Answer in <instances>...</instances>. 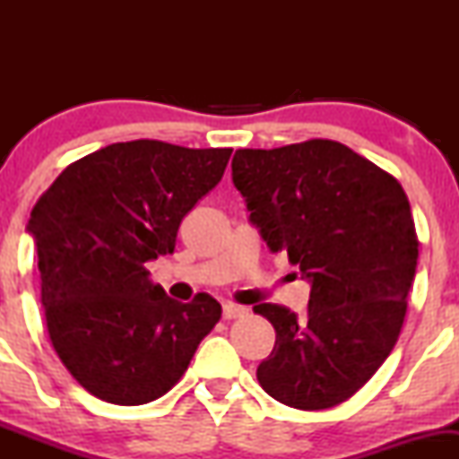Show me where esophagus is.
I'll list each match as a JSON object with an SVG mask.
<instances>
[{"instance_id": "obj_1", "label": "esophagus", "mask_w": 459, "mask_h": 459, "mask_svg": "<svg viewBox=\"0 0 459 459\" xmlns=\"http://www.w3.org/2000/svg\"><path fill=\"white\" fill-rule=\"evenodd\" d=\"M247 308L244 307H237V304H224L222 307V317L224 319H237L241 317V315H246Z\"/></svg>"}]
</instances>
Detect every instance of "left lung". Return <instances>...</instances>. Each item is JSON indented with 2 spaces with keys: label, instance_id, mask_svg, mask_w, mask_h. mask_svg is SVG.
<instances>
[{
  "label": "left lung",
  "instance_id": "1",
  "mask_svg": "<svg viewBox=\"0 0 459 459\" xmlns=\"http://www.w3.org/2000/svg\"><path fill=\"white\" fill-rule=\"evenodd\" d=\"M230 166L250 224L310 282L302 317L278 304L255 307L276 330L256 380L298 410L343 403L402 332L419 259L408 196L397 178L332 140L239 149Z\"/></svg>",
  "mask_w": 459,
  "mask_h": 459
}]
</instances>
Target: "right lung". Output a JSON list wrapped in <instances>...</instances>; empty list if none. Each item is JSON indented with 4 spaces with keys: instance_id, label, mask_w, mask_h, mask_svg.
<instances>
[{
    "instance_id": "add662e5",
    "label": "right lung",
    "mask_w": 459,
    "mask_h": 459,
    "mask_svg": "<svg viewBox=\"0 0 459 459\" xmlns=\"http://www.w3.org/2000/svg\"><path fill=\"white\" fill-rule=\"evenodd\" d=\"M230 152L116 142L71 163L31 209L51 345L94 397H161L218 324L212 296L177 302L144 265L175 250L181 220L218 186Z\"/></svg>"
}]
</instances>
